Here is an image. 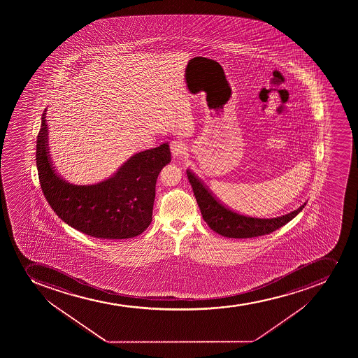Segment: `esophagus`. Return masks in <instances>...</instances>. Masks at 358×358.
Returning <instances> with one entry per match:
<instances>
[{
  "mask_svg": "<svg viewBox=\"0 0 358 358\" xmlns=\"http://www.w3.org/2000/svg\"><path fill=\"white\" fill-rule=\"evenodd\" d=\"M170 150L173 157H181L187 152V145L182 141H173L170 143Z\"/></svg>",
  "mask_w": 358,
  "mask_h": 358,
  "instance_id": "1",
  "label": "esophagus"
}]
</instances>
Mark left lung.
Returning <instances> with one entry per match:
<instances>
[{
	"mask_svg": "<svg viewBox=\"0 0 358 358\" xmlns=\"http://www.w3.org/2000/svg\"><path fill=\"white\" fill-rule=\"evenodd\" d=\"M187 173L203 218L211 230L224 237L253 238L272 234L273 231L278 230L279 227L293 220L306 206L305 203L293 213L276 218L243 216L227 209V206H224L220 199L215 197L213 192H210L195 173L190 170H187Z\"/></svg>",
	"mask_w": 358,
	"mask_h": 358,
	"instance_id": "left-lung-1",
	"label": "left lung"
}]
</instances>
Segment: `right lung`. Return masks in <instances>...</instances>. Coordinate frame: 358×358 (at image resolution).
<instances>
[{
  "mask_svg": "<svg viewBox=\"0 0 358 358\" xmlns=\"http://www.w3.org/2000/svg\"><path fill=\"white\" fill-rule=\"evenodd\" d=\"M45 112L37 135L36 164L41 188L57 216L91 237L126 239L141 234L152 223L156 180L171 159L169 145L135 154L96 185H70L51 162Z\"/></svg>",
  "mask_w": 358,
  "mask_h": 358,
  "instance_id": "1",
  "label": "right lung"
}]
</instances>
